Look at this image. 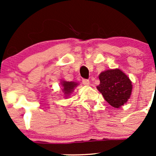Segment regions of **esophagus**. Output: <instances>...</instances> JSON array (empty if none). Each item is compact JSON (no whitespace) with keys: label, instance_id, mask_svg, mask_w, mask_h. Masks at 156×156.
Returning a JSON list of instances; mask_svg holds the SVG:
<instances>
[{"label":"esophagus","instance_id":"esophagus-1","mask_svg":"<svg viewBox=\"0 0 156 156\" xmlns=\"http://www.w3.org/2000/svg\"><path fill=\"white\" fill-rule=\"evenodd\" d=\"M82 83L85 86H89L90 84V81H88V80H87V79H83L82 80Z\"/></svg>","mask_w":156,"mask_h":156}]
</instances>
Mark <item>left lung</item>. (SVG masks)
I'll return each mask as SVG.
<instances>
[{"label":"left lung","mask_w":156,"mask_h":156,"mask_svg":"<svg viewBox=\"0 0 156 156\" xmlns=\"http://www.w3.org/2000/svg\"><path fill=\"white\" fill-rule=\"evenodd\" d=\"M100 83L97 88L108 104L120 108L127 103L132 93V82L121 69H108L99 75Z\"/></svg>","instance_id":"left-lung-1"}]
</instances>
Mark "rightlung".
<instances>
[{
    "mask_svg": "<svg viewBox=\"0 0 156 156\" xmlns=\"http://www.w3.org/2000/svg\"><path fill=\"white\" fill-rule=\"evenodd\" d=\"M60 84L62 86L61 90H62V92L63 93L65 98L69 97V96L72 94L74 90L79 85V84L78 82H75V81H64V80H61Z\"/></svg>",
    "mask_w": 156,
    "mask_h": 156,
    "instance_id": "right-lung-1",
    "label": "right lung"
}]
</instances>
